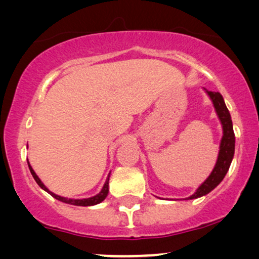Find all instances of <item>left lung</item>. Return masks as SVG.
Instances as JSON below:
<instances>
[{
	"label": "left lung",
	"mask_w": 259,
	"mask_h": 259,
	"mask_svg": "<svg viewBox=\"0 0 259 259\" xmlns=\"http://www.w3.org/2000/svg\"><path fill=\"white\" fill-rule=\"evenodd\" d=\"M207 94L210 95L211 100L213 102L215 112H217L223 125L221 150H219L218 160L215 162L213 171L199 186L197 192L187 198V199H194V198L205 196V194L211 192L224 179L226 172L229 171L230 165H231L233 154H235V133H233L231 115H230L229 109L226 107L224 99H223L222 94L218 93V92H207Z\"/></svg>",
	"instance_id": "left-lung-1"
}]
</instances>
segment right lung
<instances>
[{
	"instance_id": "obj_1",
	"label": "right lung",
	"mask_w": 259,
	"mask_h": 259,
	"mask_svg": "<svg viewBox=\"0 0 259 259\" xmlns=\"http://www.w3.org/2000/svg\"><path fill=\"white\" fill-rule=\"evenodd\" d=\"M29 169H30L31 176L34 177L35 182L37 183V185L40 186L41 189H44L45 191H47V192H48L49 194H51V196L54 197L55 199H58V200H60V201H63V203H66V204L76 205V206H91V205H95V204L101 203V201L104 200L105 198L107 197V194H108V180H109V176H108L107 180H106V183H105L104 187H102L101 192L99 193V194H97V196L91 197V198H87V199H68V198L60 197V196H58V194H55V193L51 192V191H49V190L47 189V187H46V186L44 185V184H42V182L40 180V178H38V177L36 176V173L34 172V169L31 168V166H30V165H29Z\"/></svg>"
}]
</instances>
